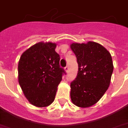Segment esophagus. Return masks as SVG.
Listing matches in <instances>:
<instances>
[{
	"mask_svg": "<svg viewBox=\"0 0 128 128\" xmlns=\"http://www.w3.org/2000/svg\"><path fill=\"white\" fill-rule=\"evenodd\" d=\"M64 69H65V71H66V72H68V70H69V66H68V65H67V66L65 67Z\"/></svg>",
	"mask_w": 128,
	"mask_h": 128,
	"instance_id": "obj_1",
	"label": "esophagus"
}]
</instances>
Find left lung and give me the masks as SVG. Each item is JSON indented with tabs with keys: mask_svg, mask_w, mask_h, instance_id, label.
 <instances>
[{
	"mask_svg": "<svg viewBox=\"0 0 128 128\" xmlns=\"http://www.w3.org/2000/svg\"><path fill=\"white\" fill-rule=\"evenodd\" d=\"M76 56L78 74L70 84L72 101L79 107H89L98 102L108 89L113 72L110 54L94 42L72 43Z\"/></svg>",
	"mask_w": 128,
	"mask_h": 128,
	"instance_id": "1",
	"label": "left lung"
}]
</instances>
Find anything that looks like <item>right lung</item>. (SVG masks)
I'll return each instance as SVG.
<instances>
[{
  "instance_id": "add662e5",
  "label": "right lung",
  "mask_w": 128,
  "mask_h": 128,
  "mask_svg": "<svg viewBox=\"0 0 128 128\" xmlns=\"http://www.w3.org/2000/svg\"><path fill=\"white\" fill-rule=\"evenodd\" d=\"M56 44L39 42L22 54L18 63V81L31 104L47 106L54 100L57 88L66 74L60 66Z\"/></svg>"
}]
</instances>
